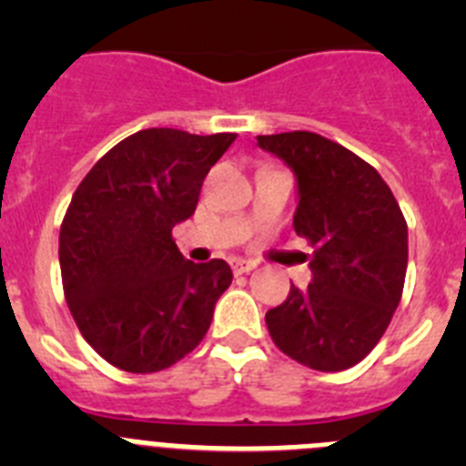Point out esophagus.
I'll return each mask as SVG.
<instances>
[{"mask_svg": "<svg viewBox=\"0 0 466 466\" xmlns=\"http://www.w3.org/2000/svg\"><path fill=\"white\" fill-rule=\"evenodd\" d=\"M254 268H257V263L254 261H245V258H236V261H233V273L236 275L252 273Z\"/></svg>", "mask_w": 466, "mask_h": 466, "instance_id": "obj_1", "label": "esophagus"}]
</instances>
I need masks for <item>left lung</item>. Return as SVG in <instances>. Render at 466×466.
<instances>
[{
    "label": "left lung",
    "instance_id": "left-lung-1",
    "mask_svg": "<svg viewBox=\"0 0 466 466\" xmlns=\"http://www.w3.org/2000/svg\"><path fill=\"white\" fill-rule=\"evenodd\" d=\"M299 179L296 236L312 247V282L266 312L273 343L315 371H345L382 339L401 300L409 226L376 167L308 130L258 135Z\"/></svg>",
    "mask_w": 466,
    "mask_h": 466
}]
</instances>
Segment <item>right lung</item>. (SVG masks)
Masks as SVG:
<instances>
[{
  "label": "right lung",
  "mask_w": 466,
  "mask_h": 466,
  "mask_svg": "<svg viewBox=\"0 0 466 466\" xmlns=\"http://www.w3.org/2000/svg\"><path fill=\"white\" fill-rule=\"evenodd\" d=\"M236 133L147 127L106 151L60 226V273L86 343L127 373H156L198 348L233 273L193 263L172 228L196 212L209 167Z\"/></svg>",
  "instance_id": "add662e5"
}]
</instances>
